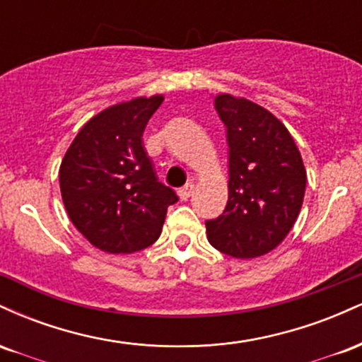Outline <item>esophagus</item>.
Returning <instances> with one entry per match:
<instances>
[{
	"instance_id": "1",
	"label": "esophagus",
	"mask_w": 362,
	"mask_h": 362,
	"mask_svg": "<svg viewBox=\"0 0 362 362\" xmlns=\"http://www.w3.org/2000/svg\"><path fill=\"white\" fill-rule=\"evenodd\" d=\"M192 192H194V184L192 182H189V184H185L184 187H182V189H178V197L182 199V201H187V199L190 197V195H192Z\"/></svg>"
}]
</instances>
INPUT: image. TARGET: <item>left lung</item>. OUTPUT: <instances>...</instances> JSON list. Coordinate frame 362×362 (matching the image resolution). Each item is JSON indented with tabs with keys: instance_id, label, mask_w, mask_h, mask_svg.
Listing matches in <instances>:
<instances>
[{
	"instance_id": "left-lung-1",
	"label": "left lung",
	"mask_w": 362,
	"mask_h": 362,
	"mask_svg": "<svg viewBox=\"0 0 362 362\" xmlns=\"http://www.w3.org/2000/svg\"><path fill=\"white\" fill-rule=\"evenodd\" d=\"M230 148L228 204L206 221L207 240L235 259L265 255L296 223L306 189L300 149L276 115L247 98L218 95Z\"/></svg>"
}]
</instances>
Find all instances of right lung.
Returning <instances> with one entry per match:
<instances>
[{"label": "right lung", "instance_id": "1", "mask_svg": "<svg viewBox=\"0 0 362 362\" xmlns=\"http://www.w3.org/2000/svg\"><path fill=\"white\" fill-rule=\"evenodd\" d=\"M163 95L102 110L80 129L59 168L62 202L76 230L109 253L143 250L158 240L177 194L158 182L143 132Z\"/></svg>", "mask_w": 362, "mask_h": 362}]
</instances>
